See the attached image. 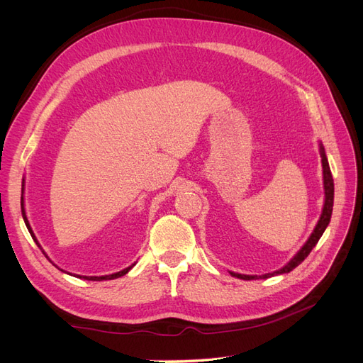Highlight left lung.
I'll list each match as a JSON object with an SVG mask.
<instances>
[{"label": "left lung", "mask_w": 363, "mask_h": 363, "mask_svg": "<svg viewBox=\"0 0 363 363\" xmlns=\"http://www.w3.org/2000/svg\"><path fill=\"white\" fill-rule=\"evenodd\" d=\"M320 152H321V162H323V174H324V191H325V201H324V207H323V213L320 221H318L315 230L312 232L311 238L307 239V242L303 245V248L296 252V255L289 260L288 265H284L281 269L274 271L271 274H263V276H245V274H236L230 271L233 277L242 279V280H257V279H268L272 276H277V274H284V272H291L294 268H296L300 263L311 255V251L313 250V247L318 244V240L323 236L324 230L327 228L328 223H330L332 218V211H333V196H335V184H333V177H332V171L330 167H328V162L325 157V151L324 147H320Z\"/></svg>", "instance_id": "left-lung-1"}]
</instances>
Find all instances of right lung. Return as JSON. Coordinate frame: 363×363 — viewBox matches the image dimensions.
Listing matches in <instances>:
<instances>
[{
  "label": "right lung",
  "instance_id": "right-lung-1",
  "mask_svg": "<svg viewBox=\"0 0 363 363\" xmlns=\"http://www.w3.org/2000/svg\"><path fill=\"white\" fill-rule=\"evenodd\" d=\"M23 194H24V182H23ZM21 211H23V218H24V223H26V225H27V228H28V232H30V235H31L33 240H35V242L39 245L38 239H36L35 233H33V230H31V227H30V224H28V219H27V215H26V211H24V196H23V195H21ZM39 247H40V245H39ZM131 268H133V265L128 267V268H125V269H123V271H119V272L111 274V276H101V277H87V276H77V277L84 279V280H96V281H101V280H113V279H118V277H123L124 274H127V272H128Z\"/></svg>",
  "mask_w": 363,
  "mask_h": 363
}]
</instances>
